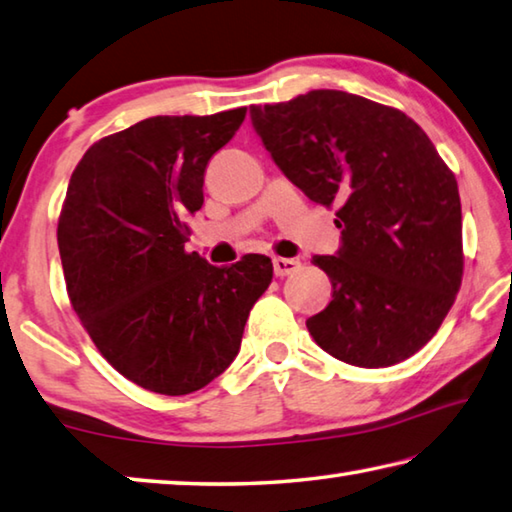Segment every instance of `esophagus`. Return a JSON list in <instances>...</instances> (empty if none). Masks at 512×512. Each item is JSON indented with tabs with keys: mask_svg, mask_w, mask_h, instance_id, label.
Segmentation results:
<instances>
[{
	"mask_svg": "<svg viewBox=\"0 0 512 512\" xmlns=\"http://www.w3.org/2000/svg\"><path fill=\"white\" fill-rule=\"evenodd\" d=\"M301 263L297 261V258H274V274L276 276H290L294 272H299Z\"/></svg>",
	"mask_w": 512,
	"mask_h": 512,
	"instance_id": "34e87169",
	"label": "esophagus"
}]
</instances>
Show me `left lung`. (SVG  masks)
Wrapping results in <instances>:
<instances>
[{
  "label": "left lung",
  "mask_w": 512,
  "mask_h": 512,
  "mask_svg": "<svg viewBox=\"0 0 512 512\" xmlns=\"http://www.w3.org/2000/svg\"><path fill=\"white\" fill-rule=\"evenodd\" d=\"M251 121L285 177L337 206V256H315L333 299L306 326L337 360L378 369L420 351L463 279L456 177L423 128L396 107L315 89L251 105Z\"/></svg>",
  "instance_id": "8db88e82"
}]
</instances>
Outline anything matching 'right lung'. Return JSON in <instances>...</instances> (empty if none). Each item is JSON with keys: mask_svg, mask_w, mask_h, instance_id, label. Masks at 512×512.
I'll use <instances>...</instances> for the list:
<instances>
[{"mask_svg": "<svg viewBox=\"0 0 512 512\" xmlns=\"http://www.w3.org/2000/svg\"><path fill=\"white\" fill-rule=\"evenodd\" d=\"M245 114L150 116L98 139L71 173L58 218L71 308L98 353L148 391L186 396L218 378L272 283L267 256L213 267L184 249L204 170Z\"/></svg>", "mask_w": 512, "mask_h": 512, "instance_id": "obj_1", "label": "right lung"}]
</instances>
